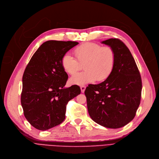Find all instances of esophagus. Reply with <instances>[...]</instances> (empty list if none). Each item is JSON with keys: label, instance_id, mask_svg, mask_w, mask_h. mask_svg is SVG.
Wrapping results in <instances>:
<instances>
[{"label": "esophagus", "instance_id": "obj_1", "mask_svg": "<svg viewBox=\"0 0 159 159\" xmlns=\"http://www.w3.org/2000/svg\"><path fill=\"white\" fill-rule=\"evenodd\" d=\"M80 89H81V93H84L85 92V90L86 87H85V86H81V87H80Z\"/></svg>", "mask_w": 159, "mask_h": 159}]
</instances>
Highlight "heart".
<instances>
[{
	"mask_svg": "<svg viewBox=\"0 0 159 159\" xmlns=\"http://www.w3.org/2000/svg\"><path fill=\"white\" fill-rule=\"evenodd\" d=\"M77 59L69 53H66L61 58L63 70L70 75H74L82 69L84 72L72 76L70 81L72 84L84 85L106 80L112 73L116 62V54L109 46L102 47L100 44L87 42L81 44L74 49Z\"/></svg>",
	"mask_w": 159,
	"mask_h": 159,
	"instance_id": "heart-1",
	"label": "heart"
}]
</instances>
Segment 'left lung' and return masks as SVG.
<instances>
[{"instance_id":"obj_1","label":"left lung","mask_w":159,"mask_h":159,"mask_svg":"<svg viewBox=\"0 0 159 159\" xmlns=\"http://www.w3.org/2000/svg\"><path fill=\"white\" fill-rule=\"evenodd\" d=\"M102 43L115 50L116 62L113 70L104 81L90 84L85 94L89 114L95 122L117 129L134 118L141 99L142 80L129 48L119 39Z\"/></svg>"}]
</instances>
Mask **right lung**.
Instances as JSON below:
<instances>
[{
	"instance_id": "add662e5",
	"label": "right lung",
	"mask_w": 159,
	"mask_h": 159,
	"mask_svg": "<svg viewBox=\"0 0 159 159\" xmlns=\"http://www.w3.org/2000/svg\"><path fill=\"white\" fill-rule=\"evenodd\" d=\"M78 44L75 41L44 42L26 67L20 102L25 118L37 129L45 131L61 124L68 102L81 93L78 85L64 87L68 75L61 66L63 56Z\"/></svg>"
}]
</instances>
